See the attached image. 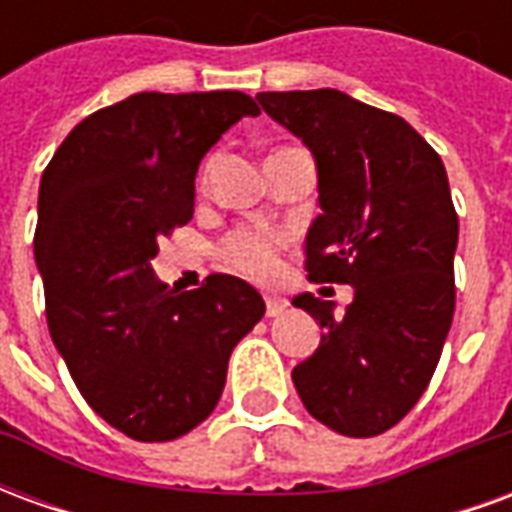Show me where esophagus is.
<instances>
[{
  "instance_id": "esophagus-1",
  "label": "esophagus",
  "mask_w": 512,
  "mask_h": 512,
  "mask_svg": "<svg viewBox=\"0 0 512 512\" xmlns=\"http://www.w3.org/2000/svg\"><path fill=\"white\" fill-rule=\"evenodd\" d=\"M285 310H288V301L279 299V296H266L268 318H279V315H285Z\"/></svg>"
}]
</instances>
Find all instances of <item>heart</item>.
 <instances>
[{
	"label": "heart",
	"instance_id": "heart-1",
	"mask_svg": "<svg viewBox=\"0 0 512 512\" xmlns=\"http://www.w3.org/2000/svg\"><path fill=\"white\" fill-rule=\"evenodd\" d=\"M288 150V147H285ZM285 246V238L279 233L266 230H233L219 246L224 263L241 271L246 277L268 279L277 274L279 252Z\"/></svg>",
	"mask_w": 512,
	"mask_h": 512
}]
</instances>
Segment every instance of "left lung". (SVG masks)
Masks as SVG:
<instances>
[{
	"label": "left lung",
	"instance_id": "left-lung-1",
	"mask_svg": "<svg viewBox=\"0 0 512 512\" xmlns=\"http://www.w3.org/2000/svg\"><path fill=\"white\" fill-rule=\"evenodd\" d=\"M257 101L315 156L321 216L304 246L307 277L354 288L343 315L312 293L293 299L321 323L293 384L326 428L370 439L417 406L450 332L458 213L447 169L403 117L340 90Z\"/></svg>",
	"mask_w": 512,
	"mask_h": 512
}]
</instances>
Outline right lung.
I'll list each match as a JSON object with an SVG mask.
<instances>
[{"instance_id": "1", "label": "right lung", "mask_w": 512, "mask_h": 512, "mask_svg": "<svg viewBox=\"0 0 512 512\" xmlns=\"http://www.w3.org/2000/svg\"><path fill=\"white\" fill-rule=\"evenodd\" d=\"M246 93H136L84 117L43 169L35 260L51 340L82 397L136 441H172L208 419L238 340L266 304L211 274L178 293L158 282V241L194 216L202 156Z\"/></svg>"}]
</instances>
